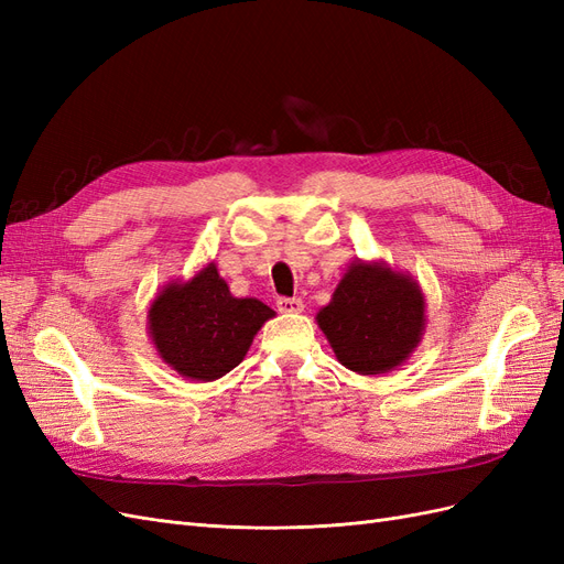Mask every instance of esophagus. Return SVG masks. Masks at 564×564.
I'll list each match as a JSON object with an SVG mask.
<instances>
[{"mask_svg":"<svg viewBox=\"0 0 564 564\" xmlns=\"http://www.w3.org/2000/svg\"><path fill=\"white\" fill-rule=\"evenodd\" d=\"M278 311H280V313H286V315L301 313V311H303V301H301V299H280V301H278Z\"/></svg>","mask_w":564,"mask_h":564,"instance_id":"obj_1","label":"esophagus"}]
</instances>
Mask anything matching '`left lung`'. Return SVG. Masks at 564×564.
Listing matches in <instances>:
<instances>
[{
    "label": "left lung",
    "mask_w": 564,
    "mask_h": 564,
    "mask_svg": "<svg viewBox=\"0 0 564 564\" xmlns=\"http://www.w3.org/2000/svg\"><path fill=\"white\" fill-rule=\"evenodd\" d=\"M315 319L340 365L373 377L404 365L419 348L425 296L409 272L357 259Z\"/></svg>",
    "instance_id": "8db88e82"
}]
</instances>
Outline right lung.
I'll use <instances>...</instances> for the list:
<instances>
[{
  "mask_svg": "<svg viewBox=\"0 0 564 564\" xmlns=\"http://www.w3.org/2000/svg\"><path fill=\"white\" fill-rule=\"evenodd\" d=\"M275 311L237 299L207 263L191 280L164 284L148 308V334L160 360L191 381H216L245 360L253 336Z\"/></svg>",
  "mask_w": 564,
  "mask_h": 564,
  "instance_id": "1",
  "label": "right lung"
}]
</instances>
